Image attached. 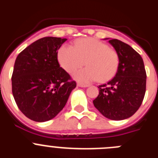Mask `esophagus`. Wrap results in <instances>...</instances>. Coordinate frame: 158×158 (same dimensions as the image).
Instances as JSON below:
<instances>
[{"label": "esophagus", "instance_id": "34e87169", "mask_svg": "<svg viewBox=\"0 0 158 158\" xmlns=\"http://www.w3.org/2000/svg\"><path fill=\"white\" fill-rule=\"evenodd\" d=\"M77 86L79 87H81V88H86L88 87V85H85V84H82V83H77Z\"/></svg>", "mask_w": 158, "mask_h": 158}]
</instances>
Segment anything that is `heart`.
<instances>
[{"mask_svg": "<svg viewBox=\"0 0 158 158\" xmlns=\"http://www.w3.org/2000/svg\"><path fill=\"white\" fill-rule=\"evenodd\" d=\"M58 59L61 66L68 73H73L83 66L88 67L73 74L77 81L83 83L111 80L118 70L119 58L114 49L95 39H81L74 47L63 45L59 49Z\"/></svg>", "mask_w": 158, "mask_h": 158, "instance_id": "heart-1", "label": "heart"}]
</instances>
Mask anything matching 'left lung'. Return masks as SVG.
<instances>
[{
  "label": "left lung",
  "instance_id": "1",
  "mask_svg": "<svg viewBox=\"0 0 158 158\" xmlns=\"http://www.w3.org/2000/svg\"><path fill=\"white\" fill-rule=\"evenodd\" d=\"M119 58L115 77L99 85V95L93 100L95 107L106 118L126 119L138 111L144 99L146 73L139 53L118 40H109Z\"/></svg>",
  "mask_w": 158,
  "mask_h": 158
}]
</instances>
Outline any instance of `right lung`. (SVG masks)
Wrapping results in <instances>:
<instances>
[{
	"label": "right lung",
	"instance_id": "right-lung-1",
	"mask_svg": "<svg viewBox=\"0 0 158 158\" xmlns=\"http://www.w3.org/2000/svg\"><path fill=\"white\" fill-rule=\"evenodd\" d=\"M66 39L44 37L19 53L14 64L12 91L19 109L35 122L51 120L63 109L77 86L58 61Z\"/></svg>",
	"mask_w": 158,
	"mask_h": 158
}]
</instances>
